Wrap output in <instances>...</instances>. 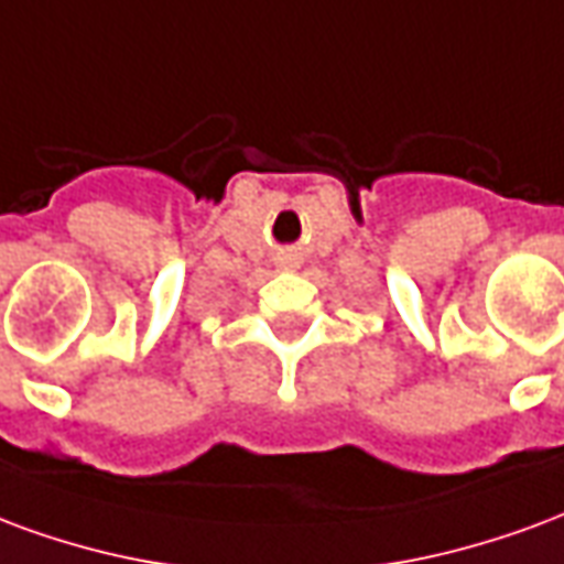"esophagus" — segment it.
<instances>
[{"label":"esophagus","mask_w":564,"mask_h":564,"mask_svg":"<svg viewBox=\"0 0 564 564\" xmlns=\"http://www.w3.org/2000/svg\"><path fill=\"white\" fill-rule=\"evenodd\" d=\"M279 267H297V254H291V252L279 254Z\"/></svg>","instance_id":"1"}]
</instances>
